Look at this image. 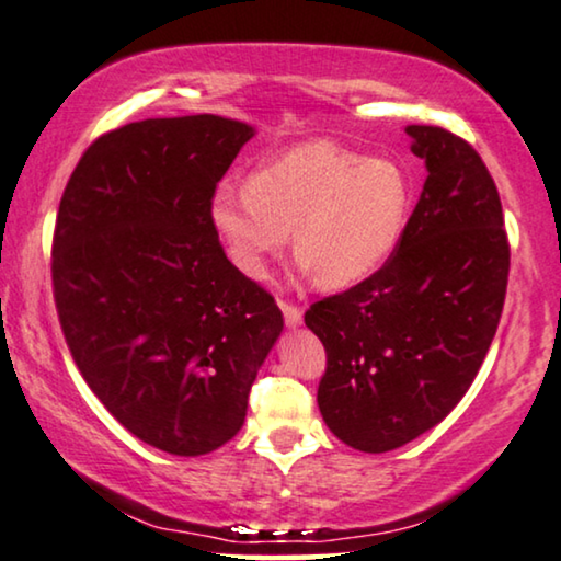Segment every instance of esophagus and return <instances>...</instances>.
<instances>
[{
	"label": "esophagus",
	"instance_id": "obj_1",
	"mask_svg": "<svg viewBox=\"0 0 561 561\" xmlns=\"http://www.w3.org/2000/svg\"><path fill=\"white\" fill-rule=\"evenodd\" d=\"M282 312H284V322L287 328H297L302 322V307L291 305V302H282Z\"/></svg>",
	"mask_w": 561,
	"mask_h": 561
}]
</instances>
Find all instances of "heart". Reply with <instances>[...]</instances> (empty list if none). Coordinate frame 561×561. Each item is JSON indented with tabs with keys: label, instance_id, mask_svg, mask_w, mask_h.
<instances>
[{
	"label": "heart",
	"instance_id": "1",
	"mask_svg": "<svg viewBox=\"0 0 561 561\" xmlns=\"http://www.w3.org/2000/svg\"><path fill=\"white\" fill-rule=\"evenodd\" d=\"M409 210L412 180L397 162L310 141L262 164L247 185L220 183L210 224L243 277L264 279L295 233L302 272L343 289L381 270Z\"/></svg>",
	"mask_w": 561,
	"mask_h": 561
}]
</instances>
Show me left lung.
I'll use <instances>...</instances> for the list:
<instances>
[{
	"label": "left lung",
	"instance_id": "obj_1",
	"mask_svg": "<svg viewBox=\"0 0 561 561\" xmlns=\"http://www.w3.org/2000/svg\"><path fill=\"white\" fill-rule=\"evenodd\" d=\"M407 134L430 175L397 251L305 312L328 356L320 414L360 453L397 449L453 412L483 366L508 287L511 247L485 162L442 126Z\"/></svg>",
	"mask_w": 561,
	"mask_h": 561
}]
</instances>
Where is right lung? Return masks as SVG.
I'll use <instances>...</instances> for the list:
<instances>
[{
    "label": "right lung",
    "mask_w": 561,
    "mask_h": 561,
    "mask_svg": "<svg viewBox=\"0 0 561 561\" xmlns=\"http://www.w3.org/2000/svg\"><path fill=\"white\" fill-rule=\"evenodd\" d=\"M249 124L198 114L101 134L62 191L53 297L78 370L112 416L195 457L241 430L284 318L228 262L213 193Z\"/></svg>",
    "instance_id": "add662e5"
}]
</instances>
